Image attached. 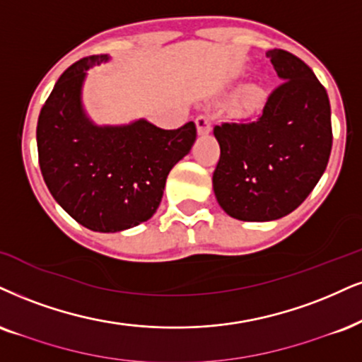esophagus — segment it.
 Here are the masks:
<instances>
[{
    "mask_svg": "<svg viewBox=\"0 0 362 362\" xmlns=\"http://www.w3.org/2000/svg\"><path fill=\"white\" fill-rule=\"evenodd\" d=\"M196 127H198L199 134H208L211 131V119L208 114H199L196 117Z\"/></svg>",
    "mask_w": 362,
    "mask_h": 362,
    "instance_id": "34e87169",
    "label": "esophagus"
}]
</instances>
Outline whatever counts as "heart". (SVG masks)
Segmentation results:
<instances>
[{"label": "heart", "instance_id": "obj_1", "mask_svg": "<svg viewBox=\"0 0 362 362\" xmlns=\"http://www.w3.org/2000/svg\"><path fill=\"white\" fill-rule=\"evenodd\" d=\"M262 97H263V93H262V90L258 87H253L252 86V87L243 88L242 97H240V99H242V107H243L245 110L257 109V107L260 105Z\"/></svg>", "mask_w": 362, "mask_h": 362}]
</instances>
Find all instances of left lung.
Masks as SVG:
<instances>
[{
    "label": "left lung",
    "instance_id": "8db88e82",
    "mask_svg": "<svg viewBox=\"0 0 362 362\" xmlns=\"http://www.w3.org/2000/svg\"><path fill=\"white\" fill-rule=\"evenodd\" d=\"M282 83L255 122L215 126L220 160L213 189L242 221L279 220L315 188L332 149L331 104L312 69L290 52L267 53Z\"/></svg>",
    "mask_w": 362,
    "mask_h": 362
}]
</instances>
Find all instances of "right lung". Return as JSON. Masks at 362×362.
Segmentation results:
<instances>
[{
  "mask_svg": "<svg viewBox=\"0 0 362 362\" xmlns=\"http://www.w3.org/2000/svg\"><path fill=\"white\" fill-rule=\"evenodd\" d=\"M107 55L75 62L40 110L38 163L55 202L92 231L115 233L147 221L163 198L166 177L196 141L194 122L156 127L144 119L99 127L82 107L87 70Z\"/></svg>",
  "mask_w": 362,
  "mask_h": 362,
  "instance_id": "1",
  "label": "right lung"
}]
</instances>
